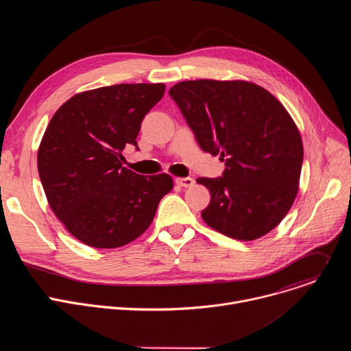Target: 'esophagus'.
<instances>
[{"label": "esophagus", "mask_w": 351, "mask_h": 351, "mask_svg": "<svg viewBox=\"0 0 351 351\" xmlns=\"http://www.w3.org/2000/svg\"><path fill=\"white\" fill-rule=\"evenodd\" d=\"M175 182L180 187H191L194 184V180L191 178H176Z\"/></svg>", "instance_id": "1"}]
</instances>
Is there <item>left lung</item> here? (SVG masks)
Listing matches in <instances>:
<instances>
[{
  "mask_svg": "<svg viewBox=\"0 0 351 351\" xmlns=\"http://www.w3.org/2000/svg\"><path fill=\"white\" fill-rule=\"evenodd\" d=\"M169 95L198 145L221 156V178H198L211 194L202 217L217 232L256 240L286 217L298 191L303 141L286 108L244 80H186Z\"/></svg>",
  "mask_w": 351,
  "mask_h": 351,
  "instance_id": "8db88e82",
  "label": "left lung"
}]
</instances>
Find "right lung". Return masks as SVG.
<instances>
[{"mask_svg": "<svg viewBox=\"0 0 351 351\" xmlns=\"http://www.w3.org/2000/svg\"><path fill=\"white\" fill-rule=\"evenodd\" d=\"M165 84L136 83L75 94L49 121L37 153L48 204L68 232L95 248H117L152 225L173 187L167 173L125 168L123 148L136 145L141 121Z\"/></svg>", "mask_w": 351, "mask_h": 351, "instance_id": "obj_1", "label": "right lung"}]
</instances>
